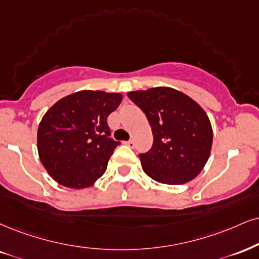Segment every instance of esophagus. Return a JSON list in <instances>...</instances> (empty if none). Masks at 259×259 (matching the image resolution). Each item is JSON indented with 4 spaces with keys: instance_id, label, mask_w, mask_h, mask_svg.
<instances>
[{
    "instance_id": "34e87169",
    "label": "esophagus",
    "mask_w": 259,
    "mask_h": 259,
    "mask_svg": "<svg viewBox=\"0 0 259 259\" xmlns=\"http://www.w3.org/2000/svg\"><path fill=\"white\" fill-rule=\"evenodd\" d=\"M124 144H126L127 146H130V148H135L136 146V144H135V142H133L132 139L131 140H128V142H124Z\"/></svg>"
}]
</instances>
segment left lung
I'll return each instance as SVG.
<instances>
[{"label":"left lung","instance_id":"1","mask_svg":"<svg viewBox=\"0 0 259 259\" xmlns=\"http://www.w3.org/2000/svg\"><path fill=\"white\" fill-rule=\"evenodd\" d=\"M127 96L148 117L154 135L151 149L139 154L145 174L168 185L196 178L212 144L211 124L200 105L170 88L132 91Z\"/></svg>","mask_w":259,"mask_h":259}]
</instances>
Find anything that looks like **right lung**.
<instances>
[{
  "label": "right lung",
  "mask_w": 259,
  "mask_h": 259,
  "mask_svg": "<svg viewBox=\"0 0 259 259\" xmlns=\"http://www.w3.org/2000/svg\"><path fill=\"white\" fill-rule=\"evenodd\" d=\"M122 95L84 90L67 96L47 111L38 127L41 164L54 180L69 188H85L104 174L115 148L108 116Z\"/></svg>",
  "instance_id": "obj_1"
}]
</instances>
